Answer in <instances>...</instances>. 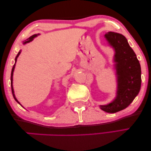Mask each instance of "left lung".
I'll return each mask as SVG.
<instances>
[{"instance_id":"8db88e82","label":"left lung","mask_w":151,"mask_h":151,"mask_svg":"<svg viewBox=\"0 0 151 151\" xmlns=\"http://www.w3.org/2000/svg\"><path fill=\"white\" fill-rule=\"evenodd\" d=\"M104 37L114 51L113 61L116 70L117 88L116 97L110 103L100 105L108 113H116L125 109L134 100L141 86V68L134 51L122 34L108 32Z\"/></svg>"}]
</instances>
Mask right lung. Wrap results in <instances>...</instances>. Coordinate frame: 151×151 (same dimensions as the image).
<instances>
[{"instance_id":"obj_1","label":"right lung","mask_w":151,"mask_h":151,"mask_svg":"<svg viewBox=\"0 0 151 151\" xmlns=\"http://www.w3.org/2000/svg\"><path fill=\"white\" fill-rule=\"evenodd\" d=\"M39 35L40 34H35V35H33L32 36H31L29 38H28L27 39H26V40H24V41H23V45H25V44H27V43H30V42H31L33 40V39L34 38H35V37H37L38 35ZM21 50H20L19 51V53H18V54H17V56H16V58H15V62H14V65H13V69H12V71H11V89H12V93H13V97H14V100H15V101L17 102H18L20 105H21V106H22L21 104H20V102H19L18 100H17V99L16 98V97H15V95H14V89H13V72H14V68H15V65H16V62H17V58H18V57L19 56V55H20V53H21Z\"/></svg>"}]
</instances>
